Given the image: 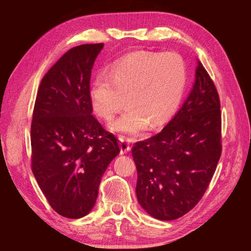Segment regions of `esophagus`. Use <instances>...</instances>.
I'll return each mask as SVG.
<instances>
[{
  "mask_svg": "<svg viewBox=\"0 0 251 251\" xmlns=\"http://www.w3.org/2000/svg\"><path fill=\"white\" fill-rule=\"evenodd\" d=\"M120 147H121V154H125L130 150V146L128 141L123 137H120Z\"/></svg>",
  "mask_w": 251,
  "mask_h": 251,
  "instance_id": "obj_1",
  "label": "esophagus"
}]
</instances>
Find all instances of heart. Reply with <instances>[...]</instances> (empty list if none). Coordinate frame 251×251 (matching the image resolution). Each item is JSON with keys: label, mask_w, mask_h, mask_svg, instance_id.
<instances>
[{"label": "heart", "mask_w": 251, "mask_h": 251, "mask_svg": "<svg viewBox=\"0 0 251 251\" xmlns=\"http://www.w3.org/2000/svg\"><path fill=\"white\" fill-rule=\"evenodd\" d=\"M188 71L175 51H136L117 61L111 73H100L89 88L93 110L111 121L126 102L129 105L110 125L121 134L137 135L150 125L165 124L182 101Z\"/></svg>", "instance_id": "heart-1"}]
</instances>
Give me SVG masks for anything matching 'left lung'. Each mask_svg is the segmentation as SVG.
I'll return each instance as SVG.
<instances>
[{"label":"left lung","mask_w":251,"mask_h":251,"mask_svg":"<svg viewBox=\"0 0 251 251\" xmlns=\"http://www.w3.org/2000/svg\"><path fill=\"white\" fill-rule=\"evenodd\" d=\"M222 152L220 98L199 62L188 99L161 132L136 142L137 199L149 215L175 220L197 205Z\"/></svg>","instance_id":"1"}]
</instances>
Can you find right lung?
I'll use <instances>...</instances> for the list:
<instances>
[{"mask_svg":"<svg viewBox=\"0 0 251 251\" xmlns=\"http://www.w3.org/2000/svg\"><path fill=\"white\" fill-rule=\"evenodd\" d=\"M103 43L69 50L42 78L31 123V168L57 214L77 219L94 207L119 140L95 119L90 75Z\"/></svg>","mask_w":251,"mask_h":251,"instance_id":"right-lung-1","label":"right lung"}]
</instances>
